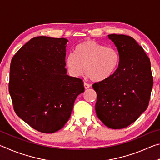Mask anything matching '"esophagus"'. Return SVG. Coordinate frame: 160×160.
<instances>
[{"label": "esophagus", "instance_id": "obj_1", "mask_svg": "<svg viewBox=\"0 0 160 160\" xmlns=\"http://www.w3.org/2000/svg\"><path fill=\"white\" fill-rule=\"evenodd\" d=\"M90 84L86 83V82L84 83V88H85V89H88L89 88H90Z\"/></svg>", "mask_w": 160, "mask_h": 160}]
</instances>
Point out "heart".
I'll return each instance as SVG.
<instances>
[{"mask_svg": "<svg viewBox=\"0 0 160 160\" xmlns=\"http://www.w3.org/2000/svg\"><path fill=\"white\" fill-rule=\"evenodd\" d=\"M119 61V53L114 48L106 47L93 40H85L76 46L74 54L67 55L65 65L72 76H81L85 68L92 80L102 82L114 74Z\"/></svg>", "mask_w": 160, "mask_h": 160, "instance_id": "1", "label": "heart"}]
</instances>
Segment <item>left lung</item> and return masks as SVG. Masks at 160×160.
Wrapping results in <instances>:
<instances>
[{"label":"left lung","mask_w":160,"mask_h":160,"mask_svg":"<svg viewBox=\"0 0 160 160\" xmlns=\"http://www.w3.org/2000/svg\"><path fill=\"white\" fill-rule=\"evenodd\" d=\"M117 48L120 61L112 77L96 82L95 111L105 126L121 129L131 125L147 109L153 86L150 61L131 37L109 34Z\"/></svg>","instance_id":"8db88e82"}]
</instances>
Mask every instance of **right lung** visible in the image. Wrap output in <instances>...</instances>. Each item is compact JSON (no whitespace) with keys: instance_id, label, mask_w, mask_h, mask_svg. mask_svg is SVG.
<instances>
[{"instance_id":"obj_1","label":"right lung","mask_w":160,"mask_h":160,"mask_svg":"<svg viewBox=\"0 0 160 160\" xmlns=\"http://www.w3.org/2000/svg\"><path fill=\"white\" fill-rule=\"evenodd\" d=\"M68 42L65 38H32L10 63L9 93L16 114L44 133L63 128L75 99L85 91L82 80L66 74Z\"/></svg>"}]
</instances>
